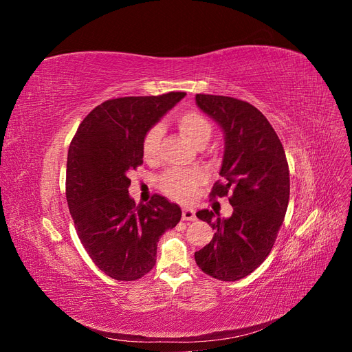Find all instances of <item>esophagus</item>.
Masks as SVG:
<instances>
[{
  "label": "esophagus",
  "instance_id": "obj_1",
  "mask_svg": "<svg viewBox=\"0 0 352 352\" xmlns=\"http://www.w3.org/2000/svg\"><path fill=\"white\" fill-rule=\"evenodd\" d=\"M182 219L184 220H186V221H192V220H195L197 217H195V211L192 210V208H184L182 210Z\"/></svg>",
  "mask_w": 352,
  "mask_h": 352
}]
</instances>
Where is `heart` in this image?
I'll list each match as a JSON object with an SVG mask.
<instances>
[{
  "label": "heart",
  "instance_id": "heart-1",
  "mask_svg": "<svg viewBox=\"0 0 352 352\" xmlns=\"http://www.w3.org/2000/svg\"><path fill=\"white\" fill-rule=\"evenodd\" d=\"M177 126L188 140L195 146H206L211 140L212 124L206 116L197 111H186L177 117ZM163 136V127L154 124L148 129L142 138V153L145 160H155L158 155L160 141ZM206 173L201 168L167 170L160 176L158 186L170 198L177 201H190L194 198L197 188L204 184Z\"/></svg>",
  "mask_w": 352,
  "mask_h": 352
}]
</instances>
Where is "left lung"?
<instances>
[{
    "label": "left lung",
    "mask_w": 352,
    "mask_h": 352,
    "mask_svg": "<svg viewBox=\"0 0 352 352\" xmlns=\"http://www.w3.org/2000/svg\"><path fill=\"white\" fill-rule=\"evenodd\" d=\"M197 105L225 133V154L211 198L228 197L233 212L214 219L201 210L214 236L195 252L198 267L211 278L233 282L252 273L270 254L289 202V167L269 120L247 101L197 94Z\"/></svg>",
    "instance_id": "obj_1"
}]
</instances>
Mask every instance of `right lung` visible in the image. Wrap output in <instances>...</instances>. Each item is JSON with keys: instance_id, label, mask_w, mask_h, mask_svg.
I'll return each instance as SVG.
<instances>
[{"instance_id": "right-lung-1", "label": "right lung", "mask_w": 352, "mask_h": 352, "mask_svg": "<svg viewBox=\"0 0 352 352\" xmlns=\"http://www.w3.org/2000/svg\"><path fill=\"white\" fill-rule=\"evenodd\" d=\"M104 101L79 124L69 146L66 197L78 236L97 267L116 280H136L155 265L157 242L182 210L162 195L148 204L129 197V173L144 163L142 138L185 97Z\"/></svg>"}]
</instances>
